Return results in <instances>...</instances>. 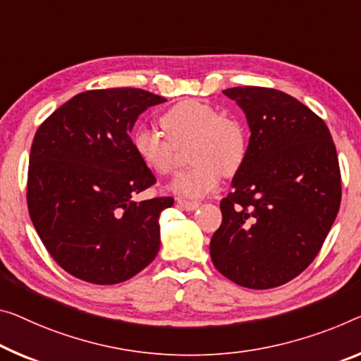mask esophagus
<instances>
[{"label":"esophagus","instance_id":"34e87169","mask_svg":"<svg viewBox=\"0 0 361 361\" xmlns=\"http://www.w3.org/2000/svg\"><path fill=\"white\" fill-rule=\"evenodd\" d=\"M177 203H179L184 209H187V212H193V209H197L200 207V202H193V200L179 198L177 200Z\"/></svg>","mask_w":361,"mask_h":361}]
</instances>
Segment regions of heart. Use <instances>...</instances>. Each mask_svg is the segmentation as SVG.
Returning a JSON list of instances; mask_svg holds the SVG:
<instances>
[{
  "instance_id": "obj_1",
  "label": "heart",
  "mask_w": 361,
  "mask_h": 361,
  "mask_svg": "<svg viewBox=\"0 0 361 361\" xmlns=\"http://www.w3.org/2000/svg\"><path fill=\"white\" fill-rule=\"evenodd\" d=\"M166 137L149 127L132 134V148L145 168L166 176L176 171L179 149L188 147L193 166L180 174L173 190L185 197H202L214 190L221 177L238 173L247 159L248 137L240 121L198 99H182L159 116Z\"/></svg>"
}]
</instances>
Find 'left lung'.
Masks as SVG:
<instances>
[{
	"instance_id": "1",
	"label": "left lung",
	"mask_w": 361,
	"mask_h": 361,
	"mask_svg": "<svg viewBox=\"0 0 361 361\" xmlns=\"http://www.w3.org/2000/svg\"><path fill=\"white\" fill-rule=\"evenodd\" d=\"M250 127L247 159L221 200L209 242L221 274L248 289L292 281L319 253L341 207L336 145L324 121L287 93L232 87Z\"/></svg>"
}]
</instances>
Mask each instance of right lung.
<instances>
[{
  "mask_svg": "<svg viewBox=\"0 0 361 361\" xmlns=\"http://www.w3.org/2000/svg\"><path fill=\"white\" fill-rule=\"evenodd\" d=\"M164 102L142 88L87 90L35 132L29 214L51 258L77 279L118 284L157 257L159 213L174 198H132L157 177L137 158L130 130L143 111Z\"/></svg>",
  "mask_w": 361,
  "mask_h": 361,
  "instance_id": "1",
  "label": "right lung"
}]
</instances>
